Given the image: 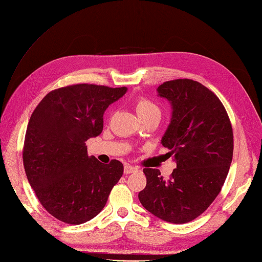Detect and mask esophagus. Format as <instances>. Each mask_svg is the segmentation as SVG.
Here are the masks:
<instances>
[{
  "mask_svg": "<svg viewBox=\"0 0 262 262\" xmlns=\"http://www.w3.org/2000/svg\"><path fill=\"white\" fill-rule=\"evenodd\" d=\"M139 169L137 167H133V166L131 165H125L124 166V173L125 175H129V173H132V172H137Z\"/></svg>",
  "mask_w": 262,
  "mask_h": 262,
  "instance_id": "obj_1",
  "label": "esophagus"
}]
</instances>
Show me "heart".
<instances>
[{
	"label": "heart",
	"mask_w": 262,
	"mask_h": 262,
	"mask_svg": "<svg viewBox=\"0 0 262 262\" xmlns=\"http://www.w3.org/2000/svg\"><path fill=\"white\" fill-rule=\"evenodd\" d=\"M137 112H138L139 117L144 116V115H148V114H153V113L161 114L160 109H158V107L155 104H153L152 101H149V100L144 99V98H141V99L138 100V102H137Z\"/></svg>",
	"instance_id": "1"
}]
</instances>
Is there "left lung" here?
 <instances>
[{
	"label": "left lung",
	"instance_id": "8db88e82",
	"mask_svg": "<svg viewBox=\"0 0 262 262\" xmlns=\"http://www.w3.org/2000/svg\"><path fill=\"white\" fill-rule=\"evenodd\" d=\"M157 95L171 106L161 143L177 167L168 179L144 168L146 187L139 200L161 220L184 224L207 210L223 187L233 160V129L221 100L199 82H165Z\"/></svg>",
	"mask_w": 262,
	"mask_h": 262
}]
</instances>
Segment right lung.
Segmentation results:
<instances>
[{
  "mask_svg": "<svg viewBox=\"0 0 262 262\" xmlns=\"http://www.w3.org/2000/svg\"><path fill=\"white\" fill-rule=\"evenodd\" d=\"M126 87L76 84L47 94L31 115L23 150L24 168L42 207L78 225L104 209L123 165L87 155L85 142L104 128V114Z\"/></svg>",
  "mask_w": 262,
  "mask_h": 262,
  "instance_id": "1",
  "label": "right lung"
}]
</instances>
